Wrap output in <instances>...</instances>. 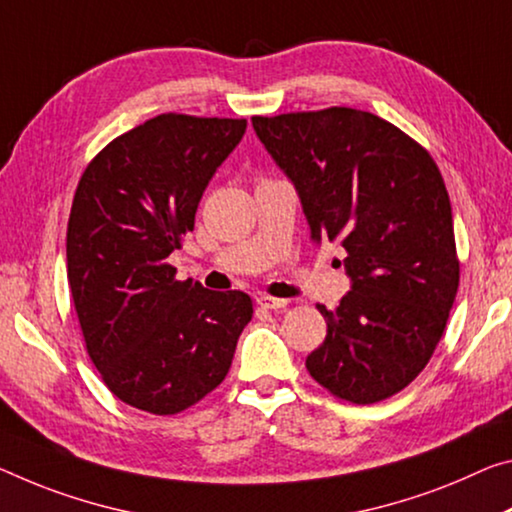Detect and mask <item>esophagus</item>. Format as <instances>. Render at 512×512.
I'll list each match as a JSON object with an SVG mask.
<instances>
[{"mask_svg":"<svg viewBox=\"0 0 512 512\" xmlns=\"http://www.w3.org/2000/svg\"><path fill=\"white\" fill-rule=\"evenodd\" d=\"M289 300L285 298H273V296H266V294H259L257 296V305L264 307V310H280V307H287Z\"/></svg>","mask_w":512,"mask_h":512,"instance_id":"1","label":"esophagus"}]
</instances>
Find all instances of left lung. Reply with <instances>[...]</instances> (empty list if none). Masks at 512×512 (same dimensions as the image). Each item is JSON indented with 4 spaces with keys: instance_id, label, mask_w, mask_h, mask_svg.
Here are the masks:
<instances>
[{
    "instance_id": "1",
    "label": "left lung",
    "mask_w": 512,
    "mask_h": 512,
    "mask_svg": "<svg viewBox=\"0 0 512 512\" xmlns=\"http://www.w3.org/2000/svg\"><path fill=\"white\" fill-rule=\"evenodd\" d=\"M253 127L294 182L314 243L346 250L351 291L307 355L337 399L369 405L415 380L442 339L460 262L442 173L428 150L369 111L255 116Z\"/></svg>"
}]
</instances>
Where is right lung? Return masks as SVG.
Wrapping results in <instances>:
<instances>
[{
    "label": "right lung",
    "mask_w": 512,
    "mask_h": 512,
    "mask_svg": "<svg viewBox=\"0 0 512 512\" xmlns=\"http://www.w3.org/2000/svg\"><path fill=\"white\" fill-rule=\"evenodd\" d=\"M246 120L161 113L95 154L72 200L68 282L86 351L132 408L177 415L223 383L253 319L243 291L177 280L166 259L193 230Z\"/></svg>",
    "instance_id": "1"
}]
</instances>
